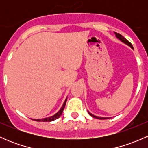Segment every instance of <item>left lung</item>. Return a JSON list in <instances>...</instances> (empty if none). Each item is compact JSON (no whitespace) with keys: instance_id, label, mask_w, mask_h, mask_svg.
Here are the masks:
<instances>
[{"instance_id":"8db88e82","label":"left lung","mask_w":148,"mask_h":148,"mask_svg":"<svg viewBox=\"0 0 148 148\" xmlns=\"http://www.w3.org/2000/svg\"><path fill=\"white\" fill-rule=\"evenodd\" d=\"M114 34H115L116 37H117V38H119V39H120L121 41H122V42L125 43V44H127V45L129 46H130V47L132 48V49H133V46H132V44H131V43L129 41H127V40L126 38H125V37L122 36L120 34H119V33H116V32H114ZM89 114H90V115L92 116V117H95V118H96V119H100V120H104V119H107V118H105V117H97V116H95V115H94V114H91L90 112H89Z\"/></svg>"}]
</instances>
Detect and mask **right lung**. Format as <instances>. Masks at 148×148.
Masks as SVG:
<instances>
[{"label": "right lung", "mask_w": 148, "mask_h": 148, "mask_svg": "<svg viewBox=\"0 0 148 148\" xmlns=\"http://www.w3.org/2000/svg\"><path fill=\"white\" fill-rule=\"evenodd\" d=\"M66 100H67V98H66V100L64 101V102L63 105H62V108L60 109V110H59V111L58 112L56 113V114H55L54 115L51 116V117H47V118L37 119V120H35V119H34V120L37 121V122H51V121H53V120H56V119H58L59 117H60L61 115H62V112H63L64 109V107H65V105H66Z\"/></svg>", "instance_id": "1"}]
</instances>
